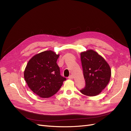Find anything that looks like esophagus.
<instances>
[{"instance_id": "esophagus-1", "label": "esophagus", "mask_w": 131, "mask_h": 131, "mask_svg": "<svg viewBox=\"0 0 131 131\" xmlns=\"http://www.w3.org/2000/svg\"><path fill=\"white\" fill-rule=\"evenodd\" d=\"M69 79H73V76L72 75H70V76L69 77V78H68Z\"/></svg>"}]
</instances>
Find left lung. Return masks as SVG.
Masks as SVG:
<instances>
[{"instance_id":"1","label":"left lung","mask_w":131,"mask_h":131,"mask_svg":"<svg viewBox=\"0 0 131 131\" xmlns=\"http://www.w3.org/2000/svg\"><path fill=\"white\" fill-rule=\"evenodd\" d=\"M80 55L86 82L85 88L80 90V92L88 96H97L108 84L110 67L101 55L92 50L82 52Z\"/></svg>"}]
</instances>
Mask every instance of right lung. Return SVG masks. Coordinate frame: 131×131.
I'll return each instance as SVG.
<instances>
[{
	"label": "right lung",
	"instance_id": "right-lung-1",
	"mask_svg": "<svg viewBox=\"0 0 131 131\" xmlns=\"http://www.w3.org/2000/svg\"><path fill=\"white\" fill-rule=\"evenodd\" d=\"M59 56L52 51H45L35 54L27 63L25 79L30 89L39 97L52 96L66 80L60 75L56 63Z\"/></svg>",
	"mask_w": 131,
	"mask_h": 131
}]
</instances>
